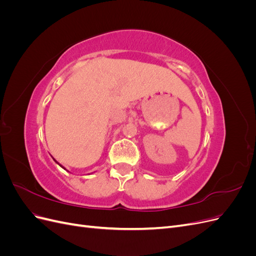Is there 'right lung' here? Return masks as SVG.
Wrapping results in <instances>:
<instances>
[{"mask_svg": "<svg viewBox=\"0 0 256 256\" xmlns=\"http://www.w3.org/2000/svg\"><path fill=\"white\" fill-rule=\"evenodd\" d=\"M54 161H56V160H54ZM56 164H58V166H60V164H58V161H56ZM62 168H63V166H62Z\"/></svg>", "mask_w": 256, "mask_h": 256, "instance_id": "obj_1", "label": "right lung"}]
</instances>
